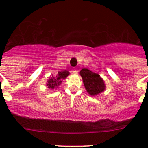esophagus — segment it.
I'll return each instance as SVG.
<instances>
[{
    "label": "esophagus",
    "instance_id": "34e87169",
    "mask_svg": "<svg viewBox=\"0 0 148 148\" xmlns=\"http://www.w3.org/2000/svg\"><path fill=\"white\" fill-rule=\"evenodd\" d=\"M72 72L74 73V74H77V73H78V70H77V68H74V69H72Z\"/></svg>",
    "mask_w": 148,
    "mask_h": 148
}]
</instances>
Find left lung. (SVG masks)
Returning <instances> with one entry per match:
<instances>
[{
	"label": "left lung",
	"instance_id": "left-lung-1",
	"mask_svg": "<svg viewBox=\"0 0 148 148\" xmlns=\"http://www.w3.org/2000/svg\"><path fill=\"white\" fill-rule=\"evenodd\" d=\"M84 86L90 96L98 95L106 89V85L100 76L87 69H82L79 72Z\"/></svg>",
	"mask_w": 148,
	"mask_h": 148
}]
</instances>
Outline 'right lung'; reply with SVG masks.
I'll return each mask as SVG.
<instances>
[{
	"mask_svg": "<svg viewBox=\"0 0 148 148\" xmlns=\"http://www.w3.org/2000/svg\"><path fill=\"white\" fill-rule=\"evenodd\" d=\"M69 74H70V73L68 71H66V70L58 71V74L52 75L50 78H49V80L47 81L46 86H47L48 88L50 89L57 88H58V86L61 84L62 79H66V77L69 75Z\"/></svg>",
	"mask_w": 148,
	"mask_h": 148,
	"instance_id": "1",
	"label": "right lung"
}]
</instances>
